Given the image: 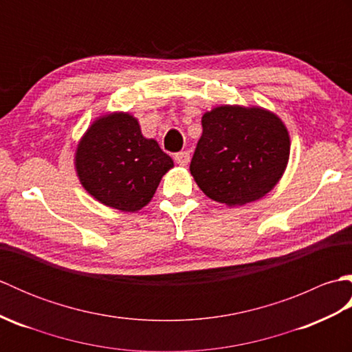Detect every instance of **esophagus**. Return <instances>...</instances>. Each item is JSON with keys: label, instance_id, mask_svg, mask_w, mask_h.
Here are the masks:
<instances>
[{"label": "esophagus", "instance_id": "obj_1", "mask_svg": "<svg viewBox=\"0 0 352 352\" xmlns=\"http://www.w3.org/2000/svg\"><path fill=\"white\" fill-rule=\"evenodd\" d=\"M175 162L180 164V166H186L190 162V153L189 151H180L175 154Z\"/></svg>", "mask_w": 352, "mask_h": 352}]
</instances>
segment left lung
Masks as SVG:
<instances>
[{
  "mask_svg": "<svg viewBox=\"0 0 352 352\" xmlns=\"http://www.w3.org/2000/svg\"><path fill=\"white\" fill-rule=\"evenodd\" d=\"M190 174L208 198L243 206L278 183L290 140L278 116L260 107L221 106L203 116Z\"/></svg>",
  "mask_w": 352,
  "mask_h": 352,
  "instance_id": "obj_1",
  "label": "left lung"
}]
</instances>
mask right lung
<instances>
[{"label": "right lung", "mask_w": 352, "mask_h": 352, "mask_svg": "<svg viewBox=\"0 0 352 352\" xmlns=\"http://www.w3.org/2000/svg\"><path fill=\"white\" fill-rule=\"evenodd\" d=\"M172 166L170 157L154 139L142 136L138 119L129 113L96 119L76 153L83 188L100 203L122 212L145 207Z\"/></svg>", "instance_id": "1"}]
</instances>
